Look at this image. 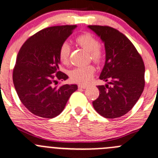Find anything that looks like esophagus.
<instances>
[{"mask_svg": "<svg viewBox=\"0 0 158 158\" xmlns=\"http://www.w3.org/2000/svg\"><path fill=\"white\" fill-rule=\"evenodd\" d=\"M87 85H78V88H83V89H85V88H87Z\"/></svg>", "mask_w": 158, "mask_h": 158, "instance_id": "1", "label": "esophagus"}]
</instances>
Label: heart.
Wrapping results in <instances>:
<instances>
[{
	"instance_id": "b5f03b06",
	"label": "heart",
	"mask_w": 158,
	"mask_h": 158,
	"mask_svg": "<svg viewBox=\"0 0 158 158\" xmlns=\"http://www.w3.org/2000/svg\"><path fill=\"white\" fill-rule=\"evenodd\" d=\"M76 42L82 48L89 52L90 56L92 60L98 63L102 58V51L99 49V42L89 33L81 35L76 39ZM70 48L68 43L64 42L60 45L58 50L59 59L63 64H67L68 62L70 56ZM95 68L92 65L79 67L73 69L70 72V78L72 81L80 84H87L91 80L94 75Z\"/></svg>"
}]
</instances>
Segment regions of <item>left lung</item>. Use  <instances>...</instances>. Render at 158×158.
Segmentation results:
<instances>
[{"instance_id": "1", "label": "left lung", "mask_w": 158, "mask_h": 158, "mask_svg": "<svg viewBox=\"0 0 158 158\" xmlns=\"http://www.w3.org/2000/svg\"><path fill=\"white\" fill-rule=\"evenodd\" d=\"M102 40L106 62L99 78V96L92 102L96 112L107 118L123 116L139 100L144 88L145 67L133 43L118 30L109 26L88 25Z\"/></svg>"}]
</instances>
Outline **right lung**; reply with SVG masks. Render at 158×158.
<instances>
[{
  "label": "right lung",
  "mask_w": 158,
  "mask_h": 158,
  "mask_svg": "<svg viewBox=\"0 0 158 158\" xmlns=\"http://www.w3.org/2000/svg\"><path fill=\"white\" fill-rule=\"evenodd\" d=\"M76 28L61 25L44 28L28 39L18 53L13 70L15 88L24 106L37 116H57L77 90V85L52 86L57 80L68 78L59 70L58 50Z\"/></svg>",
  "instance_id": "right-lung-1"
}]
</instances>
